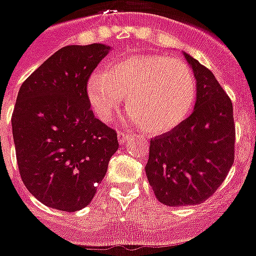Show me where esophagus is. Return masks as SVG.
I'll return each mask as SVG.
<instances>
[{
	"label": "esophagus",
	"mask_w": 256,
	"mask_h": 256,
	"mask_svg": "<svg viewBox=\"0 0 256 256\" xmlns=\"http://www.w3.org/2000/svg\"><path fill=\"white\" fill-rule=\"evenodd\" d=\"M128 138V134H126L124 132H118V142L121 143V144H124Z\"/></svg>",
	"instance_id": "34e87169"
}]
</instances>
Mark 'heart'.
<instances>
[{
    "instance_id": "b5f03b06",
    "label": "heart",
    "mask_w": 256,
    "mask_h": 256,
    "mask_svg": "<svg viewBox=\"0 0 256 256\" xmlns=\"http://www.w3.org/2000/svg\"><path fill=\"white\" fill-rule=\"evenodd\" d=\"M88 98L101 121H110L126 94V118L150 134H163L189 116L196 97L192 70L162 55H128L89 78Z\"/></svg>"
}]
</instances>
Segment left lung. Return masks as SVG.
<instances>
[{"label":"left lung","instance_id":"1","mask_svg":"<svg viewBox=\"0 0 256 256\" xmlns=\"http://www.w3.org/2000/svg\"><path fill=\"white\" fill-rule=\"evenodd\" d=\"M196 78L194 110L171 132L151 139L146 175L167 206L201 204L213 194L234 163L232 104L214 74L184 52Z\"/></svg>","mask_w":256,"mask_h":256}]
</instances>
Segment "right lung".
<instances>
[{
    "instance_id": "obj_1",
    "label": "right lung",
    "mask_w": 256,
    "mask_h": 256,
    "mask_svg": "<svg viewBox=\"0 0 256 256\" xmlns=\"http://www.w3.org/2000/svg\"><path fill=\"white\" fill-rule=\"evenodd\" d=\"M109 46H66L20 86L12 116L16 163L28 192L46 206L90 204L118 150L117 132L97 120L86 84Z\"/></svg>"
}]
</instances>
